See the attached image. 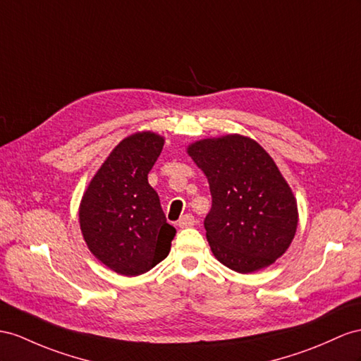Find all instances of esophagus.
I'll list each match as a JSON object with an SVG mask.
<instances>
[{
  "mask_svg": "<svg viewBox=\"0 0 361 361\" xmlns=\"http://www.w3.org/2000/svg\"><path fill=\"white\" fill-rule=\"evenodd\" d=\"M192 226H195V218H193L190 214L184 215L178 219V227H181V228H188Z\"/></svg>",
  "mask_w": 361,
  "mask_h": 361,
  "instance_id": "1",
  "label": "esophagus"
}]
</instances>
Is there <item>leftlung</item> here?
<instances>
[{
  "mask_svg": "<svg viewBox=\"0 0 361 361\" xmlns=\"http://www.w3.org/2000/svg\"><path fill=\"white\" fill-rule=\"evenodd\" d=\"M188 154L210 186L204 227L214 256L243 274L274 264L293 243L299 212L270 154L241 134L202 138Z\"/></svg>",
  "mask_w": 361,
  "mask_h": 361,
  "instance_id": "obj_1",
  "label": "left lung"
}]
</instances>
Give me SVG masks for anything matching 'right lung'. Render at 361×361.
<instances>
[{"instance_id":"add662e5","label":"right lung","mask_w":361,"mask_h":361,"mask_svg":"<svg viewBox=\"0 0 361 361\" xmlns=\"http://www.w3.org/2000/svg\"><path fill=\"white\" fill-rule=\"evenodd\" d=\"M164 137L140 131L123 138L91 178L79 204V224L88 250L123 276H138L169 255L177 233L147 183Z\"/></svg>"}]
</instances>
